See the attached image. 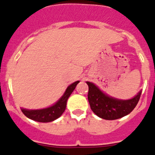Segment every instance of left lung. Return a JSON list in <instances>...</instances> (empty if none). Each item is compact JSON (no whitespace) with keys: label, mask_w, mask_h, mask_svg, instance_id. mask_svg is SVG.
<instances>
[{"label":"left lung","mask_w":155,"mask_h":155,"mask_svg":"<svg viewBox=\"0 0 155 155\" xmlns=\"http://www.w3.org/2000/svg\"><path fill=\"white\" fill-rule=\"evenodd\" d=\"M87 84L88 85L87 99L91 110L104 120H117L130 113L137 105L141 94V91H140L132 99L119 100L102 93L91 82H87Z\"/></svg>","instance_id":"1"}]
</instances>
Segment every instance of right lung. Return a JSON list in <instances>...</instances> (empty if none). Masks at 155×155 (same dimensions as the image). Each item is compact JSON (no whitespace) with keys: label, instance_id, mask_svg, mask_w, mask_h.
<instances>
[{"label":"right lung","instance_id":"add662e5","mask_svg":"<svg viewBox=\"0 0 155 155\" xmlns=\"http://www.w3.org/2000/svg\"><path fill=\"white\" fill-rule=\"evenodd\" d=\"M78 83L79 81H78L68 86L62 98L51 107L39 109V110H27V109H21L23 114L31 120L41 123H48L57 120L65 111L67 101Z\"/></svg>","mask_w":155,"mask_h":155}]
</instances>
